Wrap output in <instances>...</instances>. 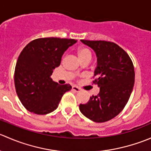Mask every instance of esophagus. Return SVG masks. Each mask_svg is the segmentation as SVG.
Instances as JSON below:
<instances>
[{
	"instance_id": "esophagus-1",
	"label": "esophagus",
	"mask_w": 151,
	"mask_h": 151,
	"mask_svg": "<svg viewBox=\"0 0 151 151\" xmlns=\"http://www.w3.org/2000/svg\"><path fill=\"white\" fill-rule=\"evenodd\" d=\"M72 90L74 91H75V92H79V91H80V88H79L77 86H75V85L72 87Z\"/></svg>"
}]
</instances>
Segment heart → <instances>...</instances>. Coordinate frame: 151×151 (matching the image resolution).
Listing matches in <instances>:
<instances>
[{
	"mask_svg": "<svg viewBox=\"0 0 151 151\" xmlns=\"http://www.w3.org/2000/svg\"><path fill=\"white\" fill-rule=\"evenodd\" d=\"M77 56L80 60L83 59H90L92 58V52L91 50L87 47H80L78 49L77 52Z\"/></svg>",
	"mask_w": 151,
	"mask_h": 151,
	"instance_id": "1",
	"label": "heart"
}]
</instances>
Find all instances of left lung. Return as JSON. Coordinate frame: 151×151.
<instances>
[{"instance_id":"obj_1","label":"left lung","mask_w":151,"mask_h":151,"mask_svg":"<svg viewBox=\"0 0 151 151\" xmlns=\"http://www.w3.org/2000/svg\"><path fill=\"white\" fill-rule=\"evenodd\" d=\"M97 57L93 83L99 93L80 104L83 115L96 123L109 121L118 115L129 99L134 84V68L129 55L116 44L106 41L80 40Z\"/></svg>"}]
</instances>
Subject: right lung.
Wrapping results in <instances>:
<instances>
[{"instance_id":"1","label":"right lung","mask_w":151,"mask_h":151,"mask_svg":"<svg viewBox=\"0 0 151 151\" xmlns=\"http://www.w3.org/2000/svg\"><path fill=\"white\" fill-rule=\"evenodd\" d=\"M77 42L72 39L41 38L28 44L17 61L14 71L16 92L22 105L30 112L46 115L58 106L62 96L71 89L51 78L63 53Z\"/></svg>"}]
</instances>
